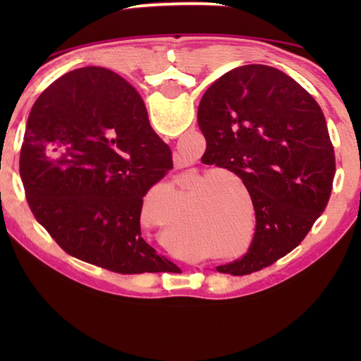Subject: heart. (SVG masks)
<instances>
[{
  "label": "heart",
  "instance_id": "obj_1",
  "mask_svg": "<svg viewBox=\"0 0 361 361\" xmlns=\"http://www.w3.org/2000/svg\"><path fill=\"white\" fill-rule=\"evenodd\" d=\"M221 179H230V180H235L238 182V184H243V180L240 179L238 176L235 174V172L231 171H220V172H215V174H212L209 179L205 180L204 184V189L207 187L213 185L215 181L217 184L212 187V200H214V204L216 209H219V221H220V226L224 228V226H230L231 221H233V212H231V200H233V184H230L228 180H221ZM221 182L219 183L218 180Z\"/></svg>",
  "mask_w": 361,
  "mask_h": 361
}]
</instances>
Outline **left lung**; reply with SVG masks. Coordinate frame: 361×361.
I'll return each instance as SVG.
<instances>
[{
    "label": "left lung",
    "mask_w": 361,
    "mask_h": 361,
    "mask_svg": "<svg viewBox=\"0 0 361 361\" xmlns=\"http://www.w3.org/2000/svg\"><path fill=\"white\" fill-rule=\"evenodd\" d=\"M197 120L204 156L243 180L256 215L248 253L216 271L251 274L290 253L327 207L335 176L327 123L298 82L261 63L212 83Z\"/></svg>",
    "instance_id": "obj_1"
}]
</instances>
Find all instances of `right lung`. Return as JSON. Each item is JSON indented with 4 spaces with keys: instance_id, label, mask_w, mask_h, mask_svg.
<instances>
[{
    "instance_id": "right-lung-1",
    "label": "right lung",
    "mask_w": 361,
    "mask_h": 361,
    "mask_svg": "<svg viewBox=\"0 0 361 361\" xmlns=\"http://www.w3.org/2000/svg\"><path fill=\"white\" fill-rule=\"evenodd\" d=\"M172 169L137 92L118 73L59 77L29 113L19 172L34 216L61 248L113 273H159L171 261L141 238L142 197Z\"/></svg>"
}]
</instances>
